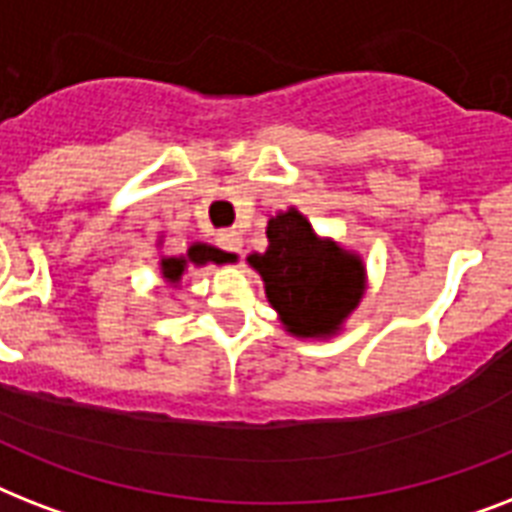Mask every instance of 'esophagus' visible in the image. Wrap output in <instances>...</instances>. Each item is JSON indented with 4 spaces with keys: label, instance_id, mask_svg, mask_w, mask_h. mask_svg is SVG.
<instances>
[{
    "label": "esophagus",
    "instance_id": "34e87169",
    "mask_svg": "<svg viewBox=\"0 0 512 512\" xmlns=\"http://www.w3.org/2000/svg\"><path fill=\"white\" fill-rule=\"evenodd\" d=\"M220 247L228 249V252H241V247H244V241H241V236L236 231H225L220 233Z\"/></svg>",
    "mask_w": 512,
    "mask_h": 512
}]
</instances>
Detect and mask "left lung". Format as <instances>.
<instances>
[{"label":"left lung","mask_w":512,"mask_h":512,"mask_svg":"<svg viewBox=\"0 0 512 512\" xmlns=\"http://www.w3.org/2000/svg\"><path fill=\"white\" fill-rule=\"evenodd\" d=\"M265 236L268 249L247 263L260 273L281 327L300 340L335 337L366 292L361 255L319 236L295 207L271 217Z\"/></svg>","instance_id":"1"}]
</instances>
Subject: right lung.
I'll return each instance as SVG.
<instances>
[{
	"label": "right lung",
	"instance_id": "add662e5",
	"mask_svg": "<svg viewBox=\"0 0 512 512\" xmlns=\"http://www.w3.org/2000/svg\"><path fill=\"white\" fill-rule=\"evenodd\" d=\"M209 263H215V265L236 263V255L212 247V244H204V241H193L185 255H177V257L164 255L162 260H159V268H162L164 284H167L170 289H177L188 268H201V265H209Z\"/></svg>",
	"mask_w": 512,
	"mask_h": 512
}]
</instances>
